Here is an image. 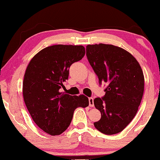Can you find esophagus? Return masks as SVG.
Segmentation results:
<instances>
[{
    "mask_svg": "<svg viewBox=\"0 0 160 160\" xmlns=\"http://www.w3.org/2000/svg\"><path fill=\"white\" fill-rule=\"evenodd\" d=\"M89 107H94V99L92 97L89 98Z\"/></svg>",
    "mask_w": 160,
    "mask_h": 160,
    "instance_id": "1",
    "label": "esophagus"
}]
</instances>
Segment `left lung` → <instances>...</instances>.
I'll return each instance as SVG.
<instances>
[{"label": "left lung", "mask_w": 160, "mask_h": 160, "mask_svg": "<svg viewBox=\"0 0 160 160\" xmlns=\"http://www.w3.org/2000/svg\"><path fill=\"white\" fill-rule=\"evenodd\" d=\"M87 57L99 84H108L105 96L94 99V106L101 112L94 127L107 135L119 133L135 117L142 99V69L130 52L112 45H88Z\"/></svg>", "instance_id": "left-lung-1"}]
</instances>
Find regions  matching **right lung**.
I'll return each instance as SVG.
<instances>
[{
  "mask_svg": "<svg viewBox=\"0 0 160 160\" xmlns=\"http://www.w3.org/2000/svg\"><path fill=\"white\" fill-rule=\"evenodd\" d=\"M84 55L82 45H52L37 53L27 66L23 82L25 105L34 122L50 135L61 134L70 125L76 108L89 105L84 94L60 92L71 64Z\"/></svg>",
  "mask_w": 160,
  "mask_h": 160,
  "instance_id": "add662e5",
  "label": "right lung"
}]
</instances>
